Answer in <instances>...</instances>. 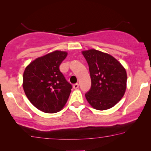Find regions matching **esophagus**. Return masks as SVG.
I'll use <instances>...</instances> for the list:
<instances>
[{"label": "esophagus", "instance_id": "1", "mask_svg": "<svg viewBox=\"0 0 151 151\" xmlns=\"http://www.w3.org/2000/svg\"><path fill=\"white\" fill-rule=\"evenodd\" d=\"M73 88L74 89H78V88H79V84H73Z\"/></svg>", "mask_w": 151, "mask_h": 151}]
</instances>
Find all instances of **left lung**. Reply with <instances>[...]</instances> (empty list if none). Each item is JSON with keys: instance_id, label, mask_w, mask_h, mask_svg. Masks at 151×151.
Listing matches in <instances>:
<instances>
[{"instance_id": "8db88e82", "label": "left lung", "mask_w": 151, "mask_h": 151, "mask_svg": "<svg viewBox=\"0 0 151 151\" xmlns=\"http://www.w3.org/2000/svg\"><path fill=\"white\" fill-rule=\"evenodd\" d=\"M89 65L91 86L85 93L89 104L97 110H106L121 99L126 89L127 74L114 57L96 50L82 52Z\"/></svg>"}]
</instances>
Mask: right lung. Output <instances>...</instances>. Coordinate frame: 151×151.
Masks as SVG:
<instances>
[{"mask_svg": "<svg viewBox=\"0 0 151 151\" xmlns=\"http://www.w3.org/2000/svg\"><path fill=\"white\" fill-rule=\"evenodd\" d=\"M66 52L57 51L38 58L23 74V89L32 104L45 113L60 111L65 106L72 86L60 72Z\"/></svg>", "mask_w": 151, "mask_h": 151, "instance_id": "obj_1", "label": "right lung"}]
</instances>
